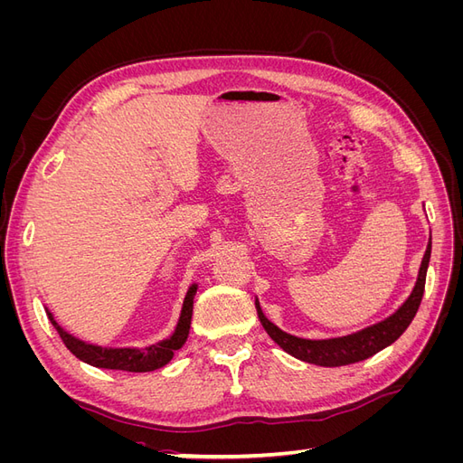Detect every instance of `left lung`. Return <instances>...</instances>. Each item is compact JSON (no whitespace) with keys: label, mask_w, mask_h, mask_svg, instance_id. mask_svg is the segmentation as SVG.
I'll return each mask as SVG.
<instances>
[{"label":"left lung","mask_w":463,"mask_h":463,"mask_svg":"<svg viewBox=\"0 0 463 463\" xmlns=\"http://www.w3.org/2000/svg\"><path fill=\"white\" fill-rule=\"evenodd\" d=\"M430 260V241L427 245L425 257L421 262V269H419L417 284L400 309L388 317L386 320L378 322L374 326H369L352 335H344V338H334V340H303L296 338V335L286 334L274 326L272 322L264 317L260 311L259 301H255L257 313L260 318V325L264 330L269 332L270 338L296 359H301L305 363H313V365L320 367H342V365H352V363L369 359L374 354L381 352V349L394 344L400 335L411 325L413 317L417 315L419 305L423 299L425 291V279H427V269Z\"/></svg>","instance_id":"left-lung-1"}]
</instances>
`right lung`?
<instances>
[{"label":"right lung","mask_w":463,"mask_h":463,"mask_svg":"<svg viewBox=\"0 0 463 463\" xmlns=\"http://www.w3.org/2000/svg\"><path fill=\"white\" fill-rule=\"evenodd\" d=\"M197 293V286H191L185 301H184V309H181V317L177 322V328L172 334V338H167L156 345H150L145 349H111V347H98V345H90L80 342L77 338H73L71 334H67L58 322L53 320L52 313H48L52 325L58 330L61 342L65 344V347L71 352L77 359L89 363L92 367L98 369H116V371H128V373H150L162 369L164 365L172 361L174 354L177 349H181V345L185 344L187 335H189V328H191V317H193V298Z\"/></svg>","instance_id":"1"}]
</instances>
